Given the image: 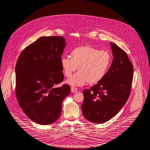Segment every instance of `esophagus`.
Segmentation results:
<instances>
[{"mask_svg":"<svg viewBox=\"0 0 150 150\" xmlns=\"http://www.w3.org/2000/svg\"><path fill=\"white\" fill-rule=\"evenodd\" d=\"M71 93H76V92H78V89L76 87L71 86Z\"/></svg>","mask_w":150,"mask_h":150,"instance_id":"34e87169","label":"esophagus"}]
</instances>
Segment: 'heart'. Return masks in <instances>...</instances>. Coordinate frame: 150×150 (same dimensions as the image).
Wrapping results in <instances>:
<instances>
[{"label":"heart","instance_id":"obj_1","mask_svg":"<svg viewBox=\"0 0 150 150\" xmlns=\"http://www.w3.org/2000/svg\"><path fill=\"white\" fill-rule=\"evenodd\" d=\"M70 56L61 58L65 76L70 78L78 67L79 71L66 81L72 86H83L99 83L106 75L112 63V56L107 50H100L90 46L73 49Z\"/></svg>","mask_w":150,"mask_h":150}]
</instances>
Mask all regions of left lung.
<instances>
[{
	"mask_svg": "<svg viewBox=\"0 0 150 150\" xmlns=\"http://www.w3.org/2000/svg\"><path fill=\"white\" fill-rule=\"evenodd\" d=\"M114 59L106 75L98 84L84 90L83 114L94 123L108 121L128 99L133 78V66L127 53L110 43Z\"/></svg>",
	"mask_w": 150,
	"mask_h": 150,
	"instance_id": "obj_1",
	"label": "left lung"
}]
</instances>
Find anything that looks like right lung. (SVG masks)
<instances>
[{
	"mask_svg": "<svg viewBox=\"0 0 150 150\" xmlns=\"http://www.w3.org/2000/svg\"><path fill=\"white\" fill-rule=\"evenodd\" d=\"M66 42L61 36H43L22 51L16 65V95L23 112L42 125L55 122L62 103L70 93L64 84L61 64Z\"/></svg>",
	"mask_w": 150,
	"mask_h": 150,
	"instance_id": "add662e5",
	"label": "right lung"
}]
</instances>
